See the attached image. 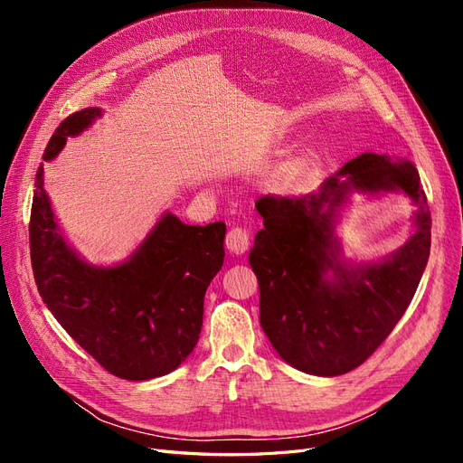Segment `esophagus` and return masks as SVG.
Wrapping results in <instances>:
<instances>
[{
	"label": "esophagus",
	"instance_id": "34e87169",
	"mask_svg": "<svg viewBox=\"0 0 463 463\" xmlns=\"http://www.w3.org/2000/svg\"><path fill=\"white\" fill-rule=\"evenodd\" d=\"M226 247L233 255H243L249 249V232L243 228H232L226 235Z\"/></svg>",
	"mask_w": 463,
	"mask_h": 463
}]
</instances>
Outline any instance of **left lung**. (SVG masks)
Listing matches in <instances>:
<instances>
[{
  "mask_svg": "<svg viewBox=\"0 0 463 463\" xmlns=\"http://www.w3.org/2000/svg\"><path fill=\"white\" fill-rule=\"evenodd\" d=\"M352 192H403L416 204L414 233L381 261L343 259L335 226ZM264 228L249 253L260 289V326L298 371L338 376L354 371L394 330L421 282L430 253V213L417 167L405 158L363 152L318 191L264 194Z\"/></svg>",
  "mask_w": 463,
  "mask_h": 463,
  "instance_id": "obj_1",
  "label": "left lung"
}]
</instances>
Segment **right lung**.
<instances>
[{"label": "right lung", "mask_w": 463, "mask_h": 463, "mask_svg": "<svg viewBox=\"0 0 463 463\" xmlns=\"http://www.w3.org/2000/svg\"><path fill=\"white\" fill-rule=\"evenodd\" d=\"M102 116L85 108L61 121L44 160ZM31 210V260L42 301L65 332L125 381L175 371L199 342L204 293L223 264L226 223L187 226L165 213L123 262L96 266L65 241L38 167Z\"/></svg>", "instance_id": "right-lung-1"}]
</instances>
